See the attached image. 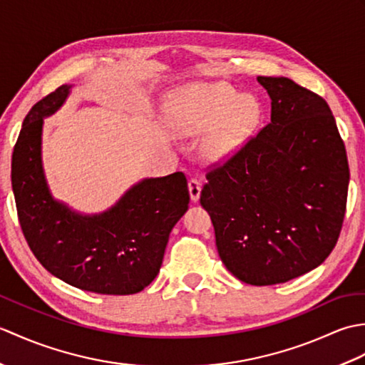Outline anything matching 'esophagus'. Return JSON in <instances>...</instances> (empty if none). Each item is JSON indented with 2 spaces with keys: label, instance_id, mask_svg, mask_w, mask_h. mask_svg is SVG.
<instances>
[{
  "label": "esophagus",
  "instance_id": "esophagus-1",
  "mask_svg": "<svg viewBox=\"0 0 365 365\" xmlns=\"http://www.w3.org/2000/svg\"><path fill=\"white\" fill-rule=\"evenodd\" d=\"M188 190H190V197H191L192 202H197L199 196H200V190H202V187H200V182L197 180V178H190Z\"/></svg>",
  "mask_w": 365,
  "mask_h": 365
}]
</instances>
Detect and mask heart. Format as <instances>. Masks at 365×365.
<instances>
[{"label":"heart","mask_w":365,"mask_h":365,"mask_svg":"<svg viewBox=\"0 0 365 365\" xmlns=\"http://www.w3.org/2000/svg\"><path fill=\"white\" fill-rule=\"evenodd\" d=\"M255 97L240 96L224 83H190L169 94L165 120L177 136L208 131L200 153L207 163H224L242 150L260 122Z\"/></svg>","instance_id":"heart-1"}]
</instances>
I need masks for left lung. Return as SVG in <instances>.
Returning <instances> with one entry per match:
<instances>
[{
    "label": "left lung",
    "mask_w": 365,
    "mask_h": 365,
    "mask_svg": "<svg viewBox=\"0 0 365 365\" xmlns=\"http://www.w3.org/2000/svg\"><path fill=\"white\" fill-rule=\"evenodd\" d=\"M271 122L207 174L200 205L224 265L240 281L273 285L307 273L334 250L350 169L328 103L284 76H257Z\"/></svg>",
    "instance_id": "left-lung-1"
}]
</instances>
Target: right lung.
<instances>
[{
	"instance_id": "add662e5",
	"label": "right lung",
	"mask_w": 365,
	"mask_h": 365,
	"mask_svg": "<svg viewBox=\"0 0 365 365\" xmlns=\"http://www.w3.org/2000/svg\"><path fill=\"white\" fill-rule=\"evenodd\" d=\"M71 89L63 84L23 120L12 153L20 226L36 259L61 281L100 294H133L160 273L170 230L188 210L187 177L144 178L96 215L54 199L42 165L43 119L64 105Z\"/></svg>"
}]
</instances>
